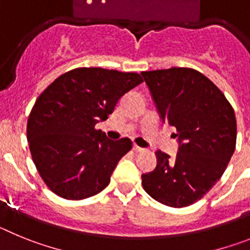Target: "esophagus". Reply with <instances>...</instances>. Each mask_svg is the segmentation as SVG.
<instances>
[{
    "instance_id": "34e87169",
    "label": "esophagus",
    "mask_w": 250,
    "mask_h": 250,
    "mask_svg": "<svg viewBox=\"0 0 250 250\" xmlns=\"http://www.w3.org/2000/svg\"><path fill=\"white\" fill-rule=\"evenodd\" d=\"M132 150H134V151H136V152H141V151H145V149L144 147H140L139 146V145H134V146H132Z\"/></svg>"
}]
</instances>
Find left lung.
<instances>
[{
	"label": "left lung",
	"instance_id": "1",
	"mask_svg": "<svg viewBox=\"0 0 250 250\" xmlns=\"http://www.w3.org/2000/svg\"><path fill=\"white\" fill-rule=\"evenodd\" d=\"M141 75L163 123L175 127L180 143L174 159L156 150V167L141 175V184L161 204L189 207L210 190L228 167L237 143L235 114L224 94L194 68Z\"/></svg>",
	"mask_w": 250,
	"mask_h": 250
}]
</instances>
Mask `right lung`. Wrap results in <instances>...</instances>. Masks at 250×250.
Masks as SVG:
<instances>
[{
    "instance_id": "obj_1",
    "label": "right lung",
    "mask_w": 250,
    "mask_h": 250,
    "mask_svg": "<svg viewBox=\"0 0 250 250\" xmlns=\"http://www.w3.org/2000/svg\"><path fill=\"white\" fill-rule=\"evenodd\" d=\"M143 83L136 72L77 67L41 92L28 115L27 140L40 176L52 193L83 200L103 191L132 141L95 129L124 94Z\"/></svg>"
}]
</instances>
